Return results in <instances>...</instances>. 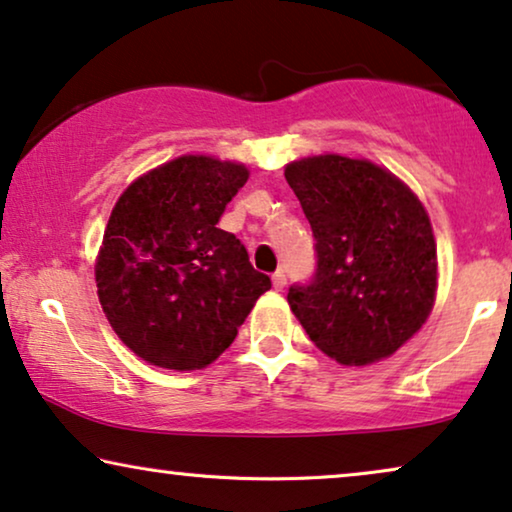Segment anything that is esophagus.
Returning a JSON list of instances; mask_svg holds the SVG:
<instances>
[{"mask_svg":"<svg viewBox=\"0 0 512 512\" xmlns=\"http://www.w3.org/2000/svg\"><path fill=\"white\" fill-rule=\"evenodd\" d=\"M271 281H274V288H276V290H283L285 283H288V276H285L283 269H278L276 274L271 276Z\"/></svg>","mask_w":512,"mask_h":512,"instance_id":"obj_1","label":"esophagus"}]
</instances>
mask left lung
Returning a JSON list of instances; mask_svg holds the SVG:
<instances>
[{"label": "left lung", "mask_w": 512, "mask_h": 512, "mask_svg": "<svg viewBox=\"0 0 512 512\" xmlns=\"http://www.w3.org/2000/svg\"><path fill=\"white\" fill-rule=\"evenodd\" d=\"M285 180L316 241L311 281L288 290L292 313L337 363L391 356L426 323L438 285L421 201L388 170L337 154L290 163Z\"/></svg>", "instance_id": "obj_1"}]
</instances>
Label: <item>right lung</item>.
Instances as JSON below:
<instances>
[{
	"label": "right lung",
	"instance_id": "right-lung-1",
	"mask_svg": "<svg viewBox=\"0 0 512 512\" xmlns=\"http://www.w3.org/2000/svg\"><path fill=\"white\" fill-rule=\"evenodd\" d=\"M245 182L241 163L180 156L138 177L109 217L95 264L121 342L166 370H201L238 335L271 278L217 227Z\"/></svg>",
	"mask_w": 512,
	"mask_h": 512
}]
</instances>
